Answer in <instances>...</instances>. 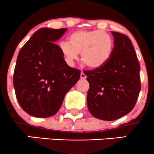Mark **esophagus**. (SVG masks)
<instances>
[{
  "label": "esophagus",
  "instance_id": "esophagus-1",
  "mask_svg": "<svg viewBox=\"0 0 154 154\" xmlns=\"http://www.w3.org/2000/svg\"><path fill=\"white\" fill-rule=\"evenodd\" d=\"M80 77H81L82 79L86 78V75H85V73H84L83 72H81V74H80Z\"/></svg>",
  "mask_w": 154,
  "mask_h": 154
}]
</instances>
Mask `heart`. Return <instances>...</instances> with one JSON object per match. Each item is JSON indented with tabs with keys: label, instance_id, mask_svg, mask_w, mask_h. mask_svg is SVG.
Masks as SVG:
<instances>
[{
	"label": "heart",
	"instance_id": "b5f03b06",
	"mask_svg": "<svg viewBox=\"0 0 154 154\" xmlns=\"http://www.w3.org/2000/svg\"><path fill=\"white\" fill-rule=\"evenodd\" d=\"M68 42H61L60 48L68 63H72L81 52L83 63L91 69H99L111 58L114 40L102 30H78L69 36Z\"/></svg>",
	"mask_w": 154,
	"mask_h": 154
}]
</instances>
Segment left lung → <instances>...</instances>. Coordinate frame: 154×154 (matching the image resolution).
<instances>
[{
  "label": "left lung",
  "mask_w": 154,
  "mask_h": 154,
  "mask_svg": "<svg viewBox=\"0 0 154 154\" xmlns=\"http://www.w3.org/2000/svg\"><path fill=\"white\" fill-rule=\"evenodd\" d=\"M112 54L106 65L84 71L89 82L87 106L92 116L106 121L122 117L135 106L141 90L140 63L131 41L126 35L111 32Z\"/></svg>",
  "instance_id": "obj_1"
}]
</instances>
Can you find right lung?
Wrapping results in <instances>:
<instances>
[{
	"mask_svg": "<svg viewBox=\"0 0 154 154\" xmlns=\"http://www.w3.org/2000/svg\"><path fill=\"white\" fill-rule=\"evenodd\" d=\"M66 30L40 29L19 51L13 85L20 107L31 116L54 115L80 79V70L68 66L54 43Z\"/></svg>",
	"mask_w": 154,
	"mask_h": 154,
	"instance_id": "obj_1",
	"label": "right lung"
}]
</instances>
